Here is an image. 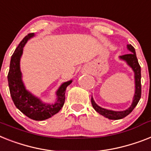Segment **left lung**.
Listing matches in <instances>:
<instances>
[{"label": "left lung", "mask_w": 151, "mask_h": 151, "mask_svg": "<svg viewBox=\"0 0 151 151\" xmlns=\"http://www.w3.org/2000/svg\"><path fill=\"white\" fill-rule=\"evenodd\" d=\"M127 48L130 52L128 54L120 56L119 58L120 60L125 61L129 67L133 70V73H134L135 90H134V95H133V101H132L130 106L127 109L123 110V111H114V110L107 109H104V108H101V106L97 105L93 97H91V104H92L93 108L95 109V111L109 119L117 120L125 118L134 109V108L137 106L139 99H140V97H141V68L138 63L135 49L133 48V46H131L130 44H128Z\"/></svg>", "instance_id": "8db88e82"}]
</instances>
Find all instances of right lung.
Segmentation results:
<instances>
[{"label":"right lung","mask_w":151,"mask_h":151,"mask_svg":"<svg viewBox=\"0 0 151 151\" xmlns=\"http://www.w3.org/2000/svg\"><path fill=\"white\" fill-rule=\"evenodd\" d=\"M35 36L30 33L22 40L11 58L10 69L8 74L10 94L16 108L29 118L36 121L47 119L62 109L65 101V92L72 80L63 82L56 91V101L54 103H46L39 97L34 95L24 86L21 71L20 60L23 53V48L30 39Z\"/></svg>","instance_id":"1"}]
</instances>
